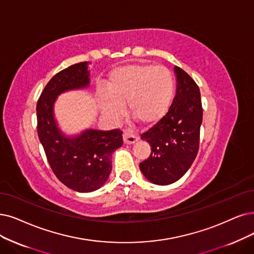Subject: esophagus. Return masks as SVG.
I'll return each instance as SVG.
<instances>
[{"label": "esophagus", "mask_w": 254, "mask_h": 254, "mask_svg": "<svg viewBox=\"0 0 254 254\" xmlns=\"http://www.w3.org/2000/svg\"><path fill=\"white\" fill-rule=\"evenodd\" d=\"M123 139H124L125 144H133L137 140V136L133 133H131L130 131L125 130L123 133Z\"/></svg>", "instance_id": "1"}]
</instances>
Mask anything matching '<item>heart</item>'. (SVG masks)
Returning a JSON list of instances; mask_svg holds the SVG:
<instances>
[{"label":"heart","instance_id":"obj_1","mask_svg":"<svg viewBox=\"0 0 254 254\" xmlns=\"http://www.w3.org/2000/svg\"><path fill=\"white\" fill-rule=\"evenodd\" d=\"M174 95V82L164 65L133 64L110 73L106 93L99 92L105 113L114 118L128 103L130 116L141 125L152 126L165 117Z\"/></svg>","mask_w":254,"mask_h":254}]
</instances>
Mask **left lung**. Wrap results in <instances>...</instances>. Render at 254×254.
Instances as JSON below:
<instances>
[{
  "label": "left lung",
  "mask_w": 254,
  "mask_h": 254,
  "mask_svg": "<svg viewBox=\"0 0 254 254\" xmlns=\"http://www.w3.org/2000/svg\"><path fill=\"white\" fill-rule=\"evenodd\" d=\"M177 92L168 113L140 138L151 146L150 156L139 169L155 185L167 186L184 176L195 160L202 123L199 86L188 73L175 67Z\"/></svg>",
  "instance_id": "obj_1"
}]
</instances>
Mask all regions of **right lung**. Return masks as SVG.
I'll return each mask as SVG.
<instances>
[{
    "instance_id": "obj_1",
    "label": "right lung",
    "mask_w": 254,
    "mask_h": 254,
    "mask_svg": "<svg viewBox=\"0 0 254 254\" xmlns=\"http://www.w3.org/2000/svg\"><path fill=\"white\" fill-rule=\"evenodd\" d=\"M88 83L86 63L73 64L51 78L36 104L37 134L49 165L64 186L80 192L96 190L105 184L111 171V154L123 144L121 129L87 130L66 138L57 128L53 118L56 97Z\"/></svg>"
}]
</instances>
